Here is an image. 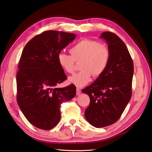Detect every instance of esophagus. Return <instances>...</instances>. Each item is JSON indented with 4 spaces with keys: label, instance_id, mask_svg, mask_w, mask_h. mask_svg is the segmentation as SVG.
Masks as SVG:
<instances>
[{
    "label": "esophagus",
    "instance_id": "34e87169",
    "mask_svg": "<svg viewBox=\"0 0 152 152\" xmlns=\"http://www.w3.org/2000/svg\"><path fill=\"white\" fill-rule=\"evenodd\" d=\"M80 93H81L80 89H79V88H77V93H76L77 95H79V94H80Z\"/></svg>",
    "mask_w": 152,
    "mask_h": 152
}]
</instances>
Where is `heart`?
I'll return each instance as SVG.
<instances>
[{
    "label": "heart",
    "mask_w": 152,
    "mask_h": 152,
    "mask_svg": "<svg viewBox=\"0 0 152 152\" xmlns=\"http://www.w3.org/2000/svg\"><path fill=\"white\" fill-rule=\"evenodd\" d=\"M71 55L60 53L58 55L59 65L68 73L72 74L75 70V62L80 63L82 70L69 78V82L78 87L87 85L93 75L95 77L102 75L110 62L108 48L97 41L83 39L70 49Z\"/></svg>",
    "instance_id": "heart-1"
}]
</instances>
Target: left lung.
Returning <instances> with one entry per match:
<instances>
[{
	"mask_svg": "<svg viewBox=\"0 0 152 152\" xmlns=\"http://www.w3.org/2000/svg\"><path fill=\"white\" fill-rule=\"evenodd\" d=\"M100 38L108 44L109 64L102 75L82 90L90 98L85 117L97 128L112 125L120 118L131 98L134 73L132 58L123 41L110 31L103 32Z\"/></svg>",
	"mask_w": 152,
	"mask_h": 152,
	"instance_id": "8db88e82",
	"label": "left lung"
}]
</instances>
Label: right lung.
Segmentation results:
<instances>
[{"instance_id":"1","label":"right lung","mask_w":152,"mask_h":152,"mask_svg":"<svg viewBox=\"0 0 152 152\" xmlns=\"http://www.w3.org/2000/svg\"><path fill=\"white\" fill-rule=\"evenodd\" d=\"M75 37L64 31H44L22 51L16 75L17 103L29 122L40 129L56 126L61 118V104L76 94L73 84L56 87L67 79L58 55Z\"/></svg>"}]
</instances>
